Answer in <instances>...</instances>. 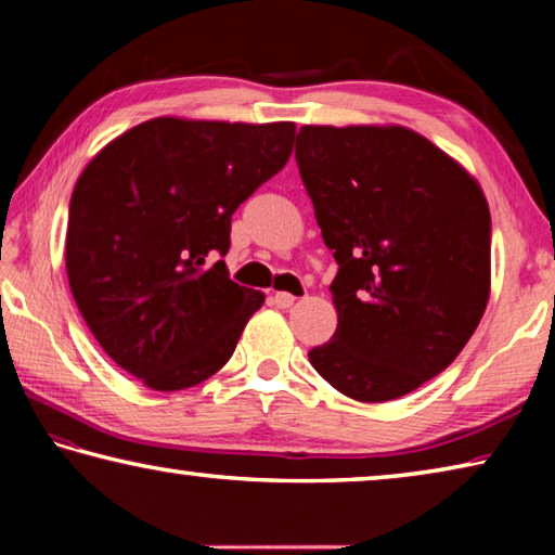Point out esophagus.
I'll return each instance as SVG.
<instances>
[{"label":"esophagus","instance_id":"1","mask_svg":"<svg viewBox=\"0 0 555 555\" xmlns=\"http://www.w3.org/2000/svg\"><path fill=\"white\" fill-rule=\"evenodd\" d=\"M274 304L279 306V308H291L296 304V296L294 294H286V291H276L274 294Z\"/></svg>","mask_w":555,"mask_h":555}]
</instances>
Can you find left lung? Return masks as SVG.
Masks as SVG:
<instances>
[{"instance_id": "1", "label": "left lung", "mask_w": 555, "mask_h": 555, "mask_svg": "<svg viewBox=\"0 0 555 555\" xmlns=\"http://www.w3.org/2000/svg\"><path fill=\"white\" fill-rule=\"evenodd\" d=\"M296 164L337 261V331L308 360L345 397L399 399L443 372L480 325L492 247L485 195L403 127H300Z\"/></svg>"}]
</instances>
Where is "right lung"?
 <instances>
[{"label":"right lung","instance_id":"1","mask_svg":"<svg viewBox=\"0 0 555 555\" xmlns=\"http://www.w3.org/2000/svg\"><path fill=\"white\" fill-rule=\"evenodd\" d=\"M294 121L149 119L75 183L65 269L112 360L156 391L212 377L264 294L230 279L232 212L286 166Z\"/></svg>","mask_w":555,"mask_h":555}]
</instances>
